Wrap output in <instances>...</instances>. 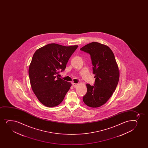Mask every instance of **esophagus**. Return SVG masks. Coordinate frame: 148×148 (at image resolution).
Returning <instances> with one entry per match:
<instances>
[{
    "instance_id": "esophagus-1",
    "label": "esophagus",
    "mask_w": 148,
    "mask_h": 148,
    "mask_svg": "<svg viewBox=\"0 0 148 148\" xmlns=\"http://www.w3.org/2000/svg\"><path fill=\"white\" fill-rule=\"evenodd\" d=\"M73 87H77L78 86V84H77V83H73Z\"/></svg>"
}]
</instances>
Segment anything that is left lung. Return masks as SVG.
<instances>
[{"label":"left lung","instance_id":"1","mask_svg":"<svg viewBox=\"0 0 148 148\" xmlns=\"http://www.w3.org/2000/svg\"><path fill=\"white\" fill-rule=\"evenodd\" d=\"M80 50L90 55L96 78L94 86L86 84L87 91L83 102L90 107H99L107 102L116 89L119 69L112 51L105 44L92 42Z\"/></svg>","mask_w":148,"mask_h":148}]
</instances>
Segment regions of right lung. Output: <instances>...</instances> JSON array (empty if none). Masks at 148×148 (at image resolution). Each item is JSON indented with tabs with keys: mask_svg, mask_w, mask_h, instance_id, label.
I'll return each mask as SVG.
<instances>
[{
	"mask_svg": "<svg viewBox=\"0 0 148 148\" xmlns=\"http://www.w3.org/2000/svg\"><path fill=\"white\" fill-rule=\"evenodd\" d=\"M78 45L65 46L51 43L35 52L29 69L31 87L38 100L47 107L59 105L65 98L71 83L57 77Z\"/></svg>",
	"mask_w": 148,
	"mask_h": 148,
	"instance_id": "obj_1",
	"label": "right lung"
}]
</instances>
